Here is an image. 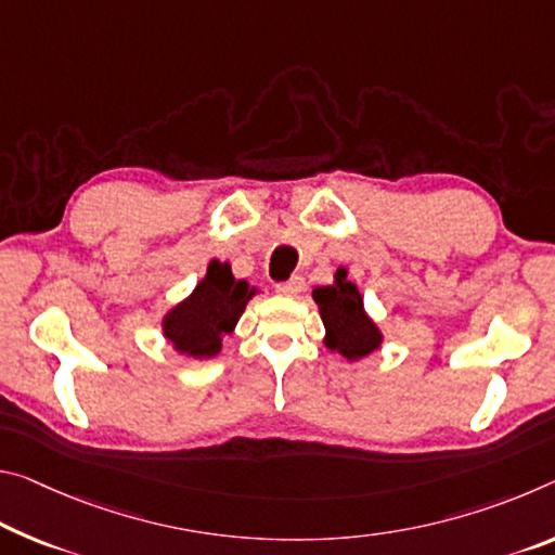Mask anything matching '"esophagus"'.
<instances>
[{
  "mask_svg": "<svg viewBox=\"0 0 555 555\" xmlns=\"http://www.w3.org/2000/svg\"><path fill=\"white\" fill-rule=\"evenodd\" d=\"M304 286H306L304 276H292L288 281H281V284H276V292L281 296H298L304 292Z\"/></svg>",
  "mask_w": 555,
  "mask_h": 555,
  "instance_id": "34e87169",
  "label": "esophagus"
}]
</instances>
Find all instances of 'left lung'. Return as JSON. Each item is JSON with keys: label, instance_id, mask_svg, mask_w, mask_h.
<instances>
[{"label": "left lung", "instance_id": "8db88e82", "mask_svg": "<svg viewBox=\"0 0 555 555\" xmlns=\"http://www.w3.org/2000/svg\"><path fill=\"white\" fill-rule=\"evenodd\" d=\"M313 298L325 325V346L331 350H338L348 360H358L380 346V331L365 315L356 284L346 281V269H338L333 286H315Z\"/></svg>", "mask_w": 555, "mask_h": 555}]
</instances>
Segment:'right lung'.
<instances>
[{
	"instance_id": "1",
	"label": "right lung",
	"mask_w": 555,
	"mask_h": 555,
	"mask_svg": "<svg viewBox=\"0 0 555 555\" xmlns=\"http://www.w3.org/2000/svg\"><path fill=\"white\" fill-rule=\"evenodd\" d=\"M254 294L257 292L246 281L232 276L230 263L212 261L188 301L165 315V338L184 356L212 358L222 348V336L234 331Z\"/></svg>"
}]
</instances>
